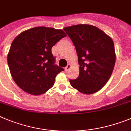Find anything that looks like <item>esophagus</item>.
I'll return each mask as SVG.
<instances>
[{"label":"esophagus","instance_id":"esophagus-1","mask_svg":"<svg viewBox=\"0 0 131 131\" xmlns=\"http://www.w3.org/2000/svg\"><path fill=\"white\" fill-rule=\"evenodd\" d=\"M71 65L70 64H68V66H67L66 67V68H65V70L66 71H69V69H71Z\"/></svg>","mask_w":131,"mask_h":131}]
</instances>
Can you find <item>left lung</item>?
I'll use <instances>...</instances> for the list:
<instances>
[{"label":"left lung","instance_id":"left-lung-1","mask_svg":"<svg viewBox=\"0 0 131 131\" xmlns=\"http://www.w3.org/2000/svg\"><path fill=\"white\" fill-rule=\"evenodd\" d=\"M76 49L79 75L70 80L72 87L84 94L100 90L112 75L116 62L112 38L96 26L77 25L63 28Z\"/></svg>","mask_w":131,"mask_h":131}]
</instances>
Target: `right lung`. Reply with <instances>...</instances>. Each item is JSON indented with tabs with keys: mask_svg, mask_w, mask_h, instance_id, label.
I'll return each instance as SVG.
<instances>
[{
	"mask_svg": "<svg viewBox=\"0 0 131 131\" xmlns=\"http://www.w3.org/2000/svg\"><path fill=\"white\" fill-rule=\"evenodd\" d=\"M66 37L62 30L38 26L21 32L12 43L8 63L13 79L21 89L38 95L53 86L63 69L55 63L51 49Z\"/></svg>",
	"mask_w": 131,
	"mask_h": 131,
	"instance_id": "add662e5",
	"label": "right lung"
}]
</instances>
